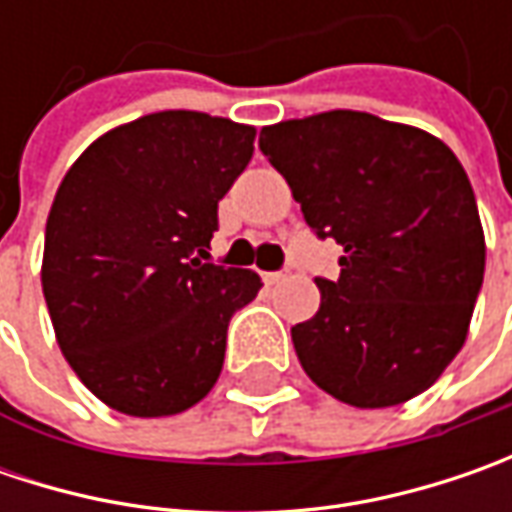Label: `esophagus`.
<instances>
[{
	"label": "esophagus",
	"instance_id": "esophagus-1",
	"mask_svg": "<svg viewBox=\"0 0 512 512\" xmlns=\"http://www.w3.org/2000/svg\"><path fill=\"white\" fill-rule=\"evenodd\" d=\"M262 279H265V285H279L285 279V273H262Z\"/></svg>",
	"mask_w": 512,
	"mask_h": 512
}]
</instances>
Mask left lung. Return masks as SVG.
Instances as JSON below:
<instances>
[{"instance_id":"left-lung-1","label":"left lung","mask_w":512,"mask_h":512,"mask_svg":"<svg viewBox=\"0 0 512 512\" xmlns=\"http://www.w3.org/2000/svg\"><path fill=\"white\" fill-rule=\"evenodd\" d=\"M259 148L319 239L342 245L316 279L296 356L333 399L393 407L424 393L462 350L484 279V230L456 153L427 130L362 110L267 125Z\"/></svg>"}]
</instances>
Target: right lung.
<instances>
[{
  "mask_svg": "<svg viewBox=\"0 0 512 512\" xmlns=\"http://www.w3.org/2000/svg\"><path fill=\"white\" fill-rule=\"evenodd\" d=\"M256 128L159 110L102 133L50 205L42 293L73 373L113 410L176 416L222 373L230 316L262 279L210 265L216 210Z\"/></svg>",
  "mask_w": 512,
  "mask_h": 512,
  "instance_id": "obj_1",
  "label": "right lung"
}]
</instances>
